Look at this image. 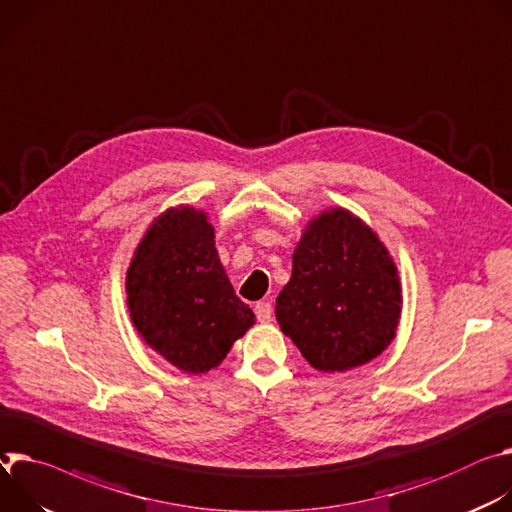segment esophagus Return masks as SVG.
<instances>
[{"label":"esophagus","instance_id":"esophagus-1","mask_svg":"<svg viewBox=\"0 0 512 512\" xmlns=\"http://www.w3.org/2000/svg\"><path fill=\"white\" fill-rule=\"evenodd\" d=\"M254 311H256V317H258V321H260V323H268V321L272 319V305H270L268 301H260V303H256Z\"/></svg>","mask_w":512,"mask_h":512}]
</instances>
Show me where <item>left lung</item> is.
<instances>
[{"label":"left lung","instance_id":"8db88e82","mask_svg":"<svg viewBox=\"0 0 512 512\" xmlns=\"http://www.w3.org/2000/svg\"><path fill=\"white\" fill-rule=\"evenodd\" d=\"M401 311L399 270L370 225L344 207L305 225L274 313L315 370L346 372L378 358Z\"/></svg>","mask_w":512,"mask_h":512}]
</instances>
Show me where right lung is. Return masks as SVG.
<instances>
[{
	"instance_id": "1",
	"label": "right lung",
	"mask_w": 512,
	"mask_h": 512,
	"mask_svg": "<svg viewBox=\"0 0 512 512\" xmlns=\"http://www.w3.org/2000/svg\"><path fill=\"white\" fill-rule=\"evenodd\" d=\"M130 319L144 342L189 374L217 368L256 321L215 248L209 215L168 207L146 230L126 272Z\"/></svg>"
}]
</instances>
